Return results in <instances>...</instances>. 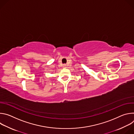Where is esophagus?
I'll return each mask as SVG.
<instances>
[{"mask_svg": "<svg viewBox=\"0 0 134 134\" xmlns=\"http://www.w3.org/2000/svg\"><path fill=\"white\" fill-rule=\"evenodd\" d=\"M64 67H66V66H65V65H64Z\"/></svg>", "mask_w": 134, "mask_h": 134, "instance_id": "obj_1", "label": "esophagus"}]
</instances>
